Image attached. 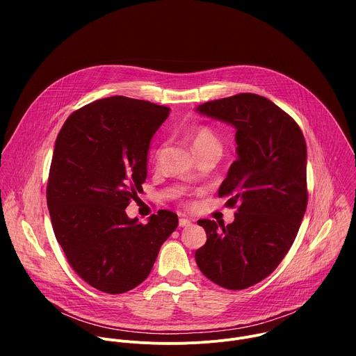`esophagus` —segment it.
Returning <instances> with one entry per match:
<instances>
[{
  "label": "esophagus",
  "mask_w": 356,
  "mask_h": 356,
  "mask_svg": "<svg viewBox=\"0 0 356 356\" xmlns=\"http://www.w3.org/2000/svg\"><path fill=\"white\" fill-rule=\"evenodd\" d=\"M179 225H180V227H188V225H191V220H188V218H186V217H181V218L179 220Z\"/></svg>",
  "instance_id": "esophagus-1"
}]
</instances>
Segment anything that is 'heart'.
Listing matches in <instances>:
<instances>
[{
    "mask_svg": "<svg viewBox=\"0 0 356 356\" xmlns=\"http://www.w3.org/2000/svg\"><path fill=\"white\" fill-rule=\"evenodd\" d=\"M191 146L194 149L195 154H204V152H217V154H221V139L220 135L214 128L210 125H194L187 128L186 131ZM156 155H159V152H156Z\"/></svg>",
    "mask_w": 356,
    "mask_h": 356,
    "instance_id": "1",
    "label": "heart"
}]
</instances>
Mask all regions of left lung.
Returning a JSON list of instances; mask_svg holds the SVG:
<instances>
[{
	"mask_svg": "<svg viewBox=\"0 0 356 356\" xmlns=\"http://www.w3.org/2000/svg\"><path fill=\"white\" fill-rule=\"evenodd\" d=\"M197 113L231 124L236 161L218 190L239 202L227 227L198 220L207 242L198 269L216 284L242 290L268 277L291 248L307 209V146L296 121L266 97L241 92L209 101Z\"/></svg>",
	"mask_w": 356,
	"mask_h": 356,
	"instance_id": "left-lung-1",
	"label": "left lung"
}]
</instances>
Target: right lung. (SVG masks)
<instances>
[{
	"mask_svg": "<svg viewBox=\"0 0 356 356\" xmlns=\"http://www.w3.org/2000/svg\"><path fill=\"white\" fill-rule=\"evenodd\" d=\"M169 107L114 95L74 111L55 143L46 200L58 242L74 272L110 294L150 273L177 214L159 210L147 224L125 209L146 180L152 136Z\"/></svg>",
	"mask_w": 356,
	"mask_h": 356,
	"instance_id": "obj_1",
	"label": "right lung"
}]
</instances>
